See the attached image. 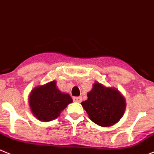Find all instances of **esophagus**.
Listing matches in <instances>:
<instances>
[{"label":"esophagus","mask_w":154,"mask_h":154,"mask_svg":"<svg viewBox=\"0 0 154 154\" xmlns=\"http://www.w3.org/2000/svg\"><path fill=\"white\" fill-rule=\"evenodd\" d=\"M73 100H74V101L77 102V103H80V102L82 101V97H74V98H73Z\"/></svg>","instance_id":"34e87169"}]
</instances>
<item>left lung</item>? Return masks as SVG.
<instances>
[{"instance_id":"obj_1","label":"left lung","mask_w":154,"mask_h":154,"mask_svg":"<svg viewBox=\"0 0 154 154\" xmlns=\"http://www.w3.org/2000/svg\"><path fill=\"white\" fill-rule=\"evenodd\" d=\"M87 97L81 105L95 124L110 127L119 122L124 116L125 99L116 88L105 87L97 81L87 93Z\"/></svg>"}]
</instances>
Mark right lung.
Segmentation results:
<instances>
[{
    "instance_id": "add662e5",
    "label": "right lung",
    "mask_w": 154,
    "mask_h": 154,
    "mask_svg": "<svg viewBox=\"0 0 154 154\" xmlns=\"http://www.w3.org/2000/svg\"><path fill=\"white\" fill-rule=\"evenodd\" d=\"M72 102L68 93H62L57 89L55 80L34 87L29 96L30 110L41 122L56 119Z\"/></svg>"
}]
</instances>
